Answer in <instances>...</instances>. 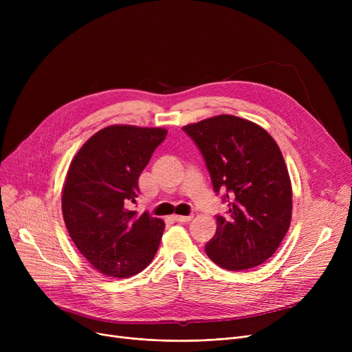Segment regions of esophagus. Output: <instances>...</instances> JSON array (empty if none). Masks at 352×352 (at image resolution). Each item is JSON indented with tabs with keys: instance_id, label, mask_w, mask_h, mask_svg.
I'll return each instance as SVG.
<instances>
[{
	"instance_id": "1",
	"label": "esophagus",
	"mask_w": 352,
	"mask_h": 352,
	"mask_svg": "<svg viewBox=\"0 0 352 352\" xmlns=\"http://www.w3.org/2000/svg\"><path fill=\"white\" fill-rule=\"evenodd\" d=\"M173 218L177 223H188L192 219V215H173Z\"/></svg>"
}]
</instances>
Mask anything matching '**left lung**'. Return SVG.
<instances>
[{
	"instance_id": "1",
	"label": "left lung",
	"mask_w": 352,
	"mask_h": 352,
	"mask_svg": "<svg viewBox=\"0 0 352 352\" xmlns=\"http://www.w3.org/2000/svg\"><path fill=\"white\" fill-rule=\"evenodd\" d=\"M182 129L202 154L214 191L228 204L224 215H217L207 255L230 271L265 263L291 223L292 190L280 146L264 128L234 116Z\"/></svg>"
}]
</instances>
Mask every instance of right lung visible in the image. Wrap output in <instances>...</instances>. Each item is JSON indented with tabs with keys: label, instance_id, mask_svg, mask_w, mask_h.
Instances as JSON below:
<instances>
[{
	"label": "right lung",
	"instance_id": "add662e5",
	"mask_svg": "<svg viewBox=\"0 0 352 352\" xmlns=\"http://www.w3.org/2000/svg\"><path fill=\"white\" fill-rule=\"evenodd\" d=\"M164 128L111 125L92 135L74 157L63 190L65 227L78 251L104 275L126 278L150 265L164 221L128 206Z\"/></svg>",
	"mask_w": 352,
	"mask_h": 352
}]
</instances>
